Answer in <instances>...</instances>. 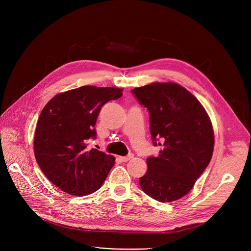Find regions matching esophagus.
Segmentation results:
<instances>
[{
    "mask_svg": "<svg viewBox=\"0 0 251 251\" xmlns=\"http://www.w3.org/2000/svg\"><path fill=\"white\" fill-rule=\"evenodd\" d=\"M133 157H134V155H133V154H129V155L125 156V157H120V160H121L122 162H128L129 160L133 159Z\"/></svg>",
    "mask_w": 251,
    "mask_h": 251,
    "instance_id": "34e87169",
    "label": "esophagus"
}]
</instances>
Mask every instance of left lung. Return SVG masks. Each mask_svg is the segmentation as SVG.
Masks as SVG:
<instances>
[{
    "instance_id": "1",
    "label": "left lung",
    "mask_w": 251,
    "mask_h": 251,
    "mask_svg": "<svg viewBox=\"0 0 251 251\" xmlns=\"http://www.w3.org/2000/svg\"><path fill=\"white\" fill-rule=\"evenodd\" d=\"M132 93L150 114V132L157 157L147 159V173L139 178L146 195L161 202L185 197L210 162L214 134L200 101L174 82H153Z\"/></svg>"
}]
</instances>
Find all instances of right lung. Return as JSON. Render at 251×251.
<instances>
[{
  "label": "right lung",
  "mask_w": 251,
  "mask_h": 251,
  "mask_svg": "<svg viewBox=\"0 0 251 251\" xmlns=\"http://www.w3.org/2000/svg\"><path fill=\"white\" fill-rule=\"evenodd\" d=\"M122 88L85 85L52 97L41 112L33 150L41 170L62 192L87 196L96 192L114 165L115 158L89 149L88 140L101 107L122 96Z\"/></svg>",
  "instance_id": "right-lung-1"
}]
</instances>
